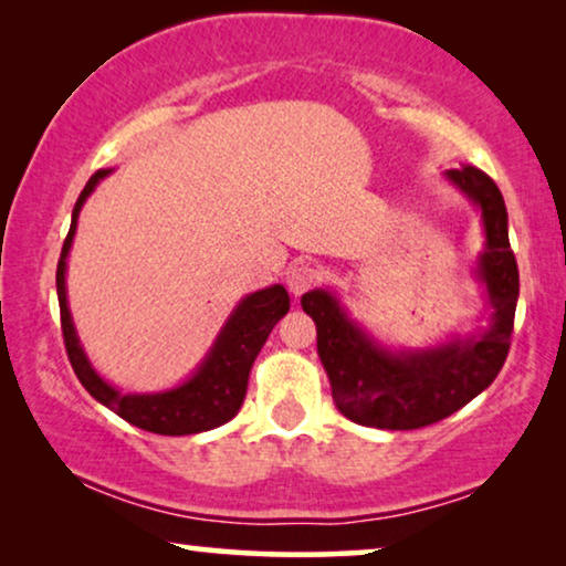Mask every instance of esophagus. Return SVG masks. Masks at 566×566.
<instances>
[{"label":"esophagus","mask_w":566,"mask_h":566,"mask_svg":"<svg viewBox=\"0 0 566 566\" xmlns=\"http://www.w3.org/2000/svg\"><path fill=\"white\" fill-rule=\"evenodd\" d=\"M316 281H319V273L312 265H293L289 273H285V285L293 296H301L308 289H314Z\"/></svg>","instance_id":"obj_1"}]
</instances>
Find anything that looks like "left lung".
<instances>
[{
	"mask_svg": "<svg viewBox=\"0 0 566 566\" xmlns=\"http://www.w3.org/2000/svg\"><path fill=\"white\" fill-rule=\"evenodd\" d=\"M446 180L476 208L484 231L474 265L484 314L471 332L397 350L363 327L329 285L301 296V306L316 324V353L327 370L332 399L347 420L366 428L417 430L443 420L479 397L507 358L521 281L510 250L505 200L476 167L446 169Z\"/></svg>",
	"mask_w": 566,
	"mask_h": 566,
	"instance_id": "obj_1",
	"label": "left lung"
}]
</instances>
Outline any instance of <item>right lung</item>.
<instances>
[{"label":"right lung","instance_id":"1","mask_svg":"<svg viewBox=\"0 0 566 566\" xmlns=\"http://www.w3.org/2000/svg\"><path fill=\"white\" fill-rule=\"evenodd\" d=\"M111 172L113 169H99V172L92 175L90 182L84 185L82 196L76 198L72 227H69L66 242L61 247V260L56 268L61 329H64L66 353L69 360H72L74 374L99 405H105L111 412L142 430L157 432V436H196V432L219 428V424L229 422L239 412V407H242L252 363L275 324L289 314V291L281 283H273L262 291L247 293L231 308L213 345L208 347L206 358L198 363L196 370L185 381L172 386V389L123 391L118 386H113L107 378L97 374V368L92 366L87 353H84L72 312H69L66 296V260L74 244L76 221H80L87 198Z\"/></svg>","mask_w":566,"mask_h":566}]
</instances>
